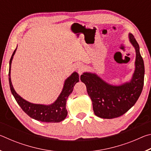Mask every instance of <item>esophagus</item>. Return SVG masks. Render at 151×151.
Listing matches in <instances>:
<instances>
[{
  "label": "esophagus",
  "mask_w": 151,
  "mask_h": 151,
  "mask_svg": "<svg viewBox=\"0 0 151 151\" xmlns=\"http://www.w3.org/2000/svg\"><path fill=\"white\" fill-rule=\"evenodd\" d=\"M75 68H76V70L78 71V73L81 75V74L82 73V71L83 70V65H81V64H77V65L75 66Z\"/></svg>",
  "instance_id": "1"
}]
</instances>
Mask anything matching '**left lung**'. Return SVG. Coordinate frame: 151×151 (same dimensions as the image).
Masks as SVG:
<instances>
[{
	"label": "left lung",
	"mask_w": 151,
	"mask_h": 151,
	"mask_svg": "<svg viewBox=\"0 0 151 151\" xmlns=\"http://www.w3.org/2000/svg\"><path fill=\"white\" fill-rule=\"evenodd\" d=\"M129 41L136 52L135 69L132 78L121 85H112L95 73L85 72L81 80L85 84L86 91L93 103L95 115L102 119L121 116L134 105L142 93L144 85L145 66L140 55L139 45L131 33Z\"/></svg>",
	"instance_id": "obj_1"
}]
</instances>
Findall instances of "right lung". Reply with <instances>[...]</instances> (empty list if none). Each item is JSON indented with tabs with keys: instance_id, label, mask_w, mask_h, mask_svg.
Returning a JSON list of instances; mask_svg holds the SVG:
<instances>
[{
	"instance_id": "right-lung-1",
	"label": "right lung",
	"mask_w": 151,
	"mask_h": 151,
	"mask_svg": "<svg viewBox=\"0 0 151 151\" xmlns=\"http://www.w3.org/2000/svg\"><path fill=\"white\" fill-rule=\"evenodd\" d=\"M14 50L9 62V80L11 93L15 100L21 107L23 111L32 119L37 121L45 122H59L63 121L67 116V111L66 109V103L68 96L73 91L75 84L79 81V75L76 72H74L66 79L64 83L63 90L59 96L54 103L46 105L41 104H34L24 100L19 95L14 89L11 78V69L12 60L16 52Z\"/></svg>"
}]
</instances>
